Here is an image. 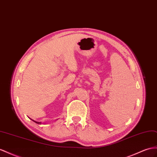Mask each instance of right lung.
<instances>
[{
  "label": "right lung",
  "mask_w": 157,
  "mask_h": 157,
  "mask_svg": "<svg viewBox=\"0 0 157 157\" xmlns=\"http://www.w3.org/2000/svg\"><path fill=\"white\" fill-rule=\"evenodd\" d=\"M31 120H33V119H31ZM33 121H34V122H35L36 123H37V124H41V122H38V121H34V120H33Z\"/></svg>",
  "instance_id": "add662e5"
}]
</instances>
